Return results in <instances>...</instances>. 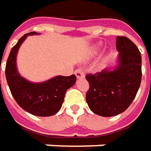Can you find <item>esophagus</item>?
Instances as JSON below:
<instances>
[{"label":"esophagus","mask_w":151,"mask_h":151,"mask_svg":"<svg viewBox=\"0 0 151 151\" xmlns=\"http://www.w3.org/2000/svg\"><path fill=\"white\" fill-rule=\"evenodd\" d=\"M75 74L77 78H83L85 76V72L82 69H77L75 71Z\"/></svg>","instance_id":"obj_1"}]
</instances>
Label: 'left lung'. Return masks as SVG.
<instances>
[{"label": "left lung", "instance_id": "obj_1", "mask_svg": "<svg viewBox=\"0 0 151 151\" xmlns=\"http://www.w3.org/2000/svg\"><path fill=\"white\" fill-rule=\"evenodd\" d=\"M119 64L113 70L87 74L89 88L86 102L99 116L113 117L123 113L132 103L141 86V55L136 44L125 36H117Z\"/></svg>", "mask_w": 151, "mask_h": 151}]
</instances>
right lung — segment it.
<instances>
[{
  "label": "right lung",
  "mask_w": 151,
  "mask_h": 151,
  "mask_svg": "<svg viewBox=\"0 0 151 151\" xmlns=\"http://www.w3.org/2000/svg\"><path fill=\"white\" fill-rule=\"evenodd\" d=\"M31 32L24 34L12 47L6 65V77L12 96L19 105L28 113L38 117L52 116L62 108L66 90L74 86L76 76H58L42 83L34 84L19 76L15 59L19 47Z\"/></svg>",
  "instance_id": "add662e5"
}]
</instances>
